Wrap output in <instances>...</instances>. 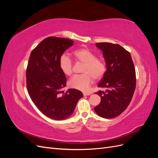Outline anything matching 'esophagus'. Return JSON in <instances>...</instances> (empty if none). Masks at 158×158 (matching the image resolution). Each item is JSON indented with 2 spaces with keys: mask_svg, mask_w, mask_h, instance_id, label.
Here are the masks:
<instances>
[{
  "mask_svg": "<svg viewBox=\"0 0 158 158\" xmlns=\"http://www.w3.org/2000/svg\"><path fill=\"white\" fill-rule=\"evenodd\" d=\"M83 95H91V93L90 92H84Z\"/></svg>",
  "mask_w": 158,
  "mask_h": 158,
  "instance_id": "esophagus-1",
  "label": "esophagus"
}]
</instances>
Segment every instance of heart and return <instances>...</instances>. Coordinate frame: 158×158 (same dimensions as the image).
<instances>
[{"mask_svg":"<svg viewBox=\"0 0 158 158\" xmlns=\"http://www.w3.org/2000/svg\"><path fill=\"white\" fill-rule=\"evenodd\" d=\"M76 60L83 64L80 75L75 76L69 80V86L81 91H86L95 80L101 79L106 74V64L103 59L96 56L94 52L86 48H80L73 52ZM59 67L66 76L74 73V63L70 57L65 54L59 59Z\"/></svg>","mask_w":158,"mask_h":158,"instance_id":"heart-1","label":"heart"}]
</instances>
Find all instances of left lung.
<instances>
[{
  "instance_id": "obj_1",
  "label": "left lung",
  "mask_w": 158,
  "mask_h": 158,
  "mask_svg": "<svg viewBox=\"0 0 158 158\" xmlns=\"http://www.w3.org/2000/svg\"><path fill=\"white\" fill-rule=\"evenodd\" d=\"M102 50L107 70L98 88L105 89L95 92L101 97V102L94 108L103 118L118 116L128 106L136 88V72L131 55L118 44L97 43Z\"/></svg>"
}]
</instances>
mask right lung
<instances>
[{
	"mask_svg": "<svg viewBox=\"0 0 158 158\" xmlns=\"http://www.w3.org/2000/svg\"><path fill=\"white\" fill-rule=\"evenodd\" d=\"M74 41L48 37L31 52L26 69V86L35 106L45 115L62 120L73 113L83 94L76 89L63 91L66 78L59 67V59Z\"/></svg>",
	"mask_w": 158,
	"mask_h": 158,
	"instance_id": "obj_1",
	"label": "right lung"
}]
</instances>
